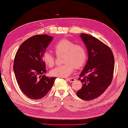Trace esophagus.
Here are the masks:
<instances>
[{
	"instance_id": "34e87169",
	"label": "esophagus",
	"mask_w": 128,
	"mask_h": 128,
	"mask_svg": "<svg viewBox=\"0 0 128 128\" xmlns=\"http://www.w3.org/2000/svg\"><path fill=\"white\" fill-rule=\"evenodd\" d=\"M66 80L68 82H74L76 80L75 78H66Z\"/></svg>"
}]
</instances>
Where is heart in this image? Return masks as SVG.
<instances>
[{
  "label": "heart",
  "mask_w": 128,
  "mask_h": 128,
  "mask_svg": "<svg viewBox=\"0 0 128 128\" xmlns=\"http://www.w3.org/2000/svg\"><path fill=\"white\" fill-rule=\"evenodd\" d=\"M56 54L64 55V64L59 66L50 71V74L58 78H67L73 73L74 69L79 70L85 65L87 61V52L85 46L76 44L72 40L62 38L54 46ZM44 64L50 67H54L56 64L54 55L49 51H45L42 55Z\"/></svg>",
  "instance_id": "b5f03b06"
}]
</instances>
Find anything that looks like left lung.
<instances>
[{
  "instance_id": "obj_1",
  "label": "left lung",
  "mask_w": 128,
  "mask_h": 128,
  "mask_svg": "<svg viewBox=\"0 0 128 128\" xmlns=\"http://www.w3.org/2000/svg\"><path fill=\"white\" fill-rule=\"evenodd\" d=\"M86 46L88 58L79 80L82 87L76 93L82 100L99 97L112 83L114 70V57L110 48L92 36L81 33Z\"/></svg>"
}]
</instances>
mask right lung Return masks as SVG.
Returning a JSON list of instances; mask_svg holds the SVG:
<instances>
[{
	"label": "right lung",
	"mask_w": 128,
	"mask_h": 128,
	"mask_svg": "<svg viewBox=\"0 0 128 128\" xmlns=\"http://www.w3.org/2000/svg\"><path fill=\"white\" fill-rule=\"evenodd\" d=\"M54 38L47 34L36 35L23 42L14 60L13 70L21 91L31 99H40L46 95L56 78H48L42 55Z\"/></svg>",
	"instance_id": "1"
}]
</instances>
